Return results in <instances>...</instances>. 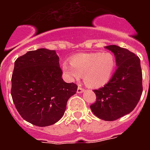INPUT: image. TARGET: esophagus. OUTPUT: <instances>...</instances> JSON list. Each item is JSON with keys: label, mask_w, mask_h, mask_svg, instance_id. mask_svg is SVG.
<instances>
[{"label": "esophagus", "mask_w": 150, "mask_h": 150, "mask_svg": "<svg viewBox=\"0 0 150 150\" xmlns=\"http://www.w3.org/2000/svg\"><path fill=\"white\" fill-rule=\"evenodd\" d=\"M83 91H84V88H82V87L79 86L77 88V93H83Z\"/></svg>", "instance_id": "obj_1"}]
</instances>
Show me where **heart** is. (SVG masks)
Instances as JSON below:
<instances>
[{"label":"heart","mask_w":150,"mask_h":150,"mask_svg":"<svg viewBox=\"0 0 150 150\" xmlns=\"http://www.w3.org/2000/svg\"><path fill=\"white\" fill-rule=\"evenodd\" d=\"M116 67V60L108 52L75 55L71 63L64 62L62 69L67 77L78 80L83 76L85 84L91 88L104 86L110 81Z\"/></svg>","instance_id":"obj_1"}]
</instances>
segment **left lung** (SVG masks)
<instances>
[{"label":"left lung","instance_id":"obj_1","mask_svg":"<svg viewBox=\"0 0 150 150\" xmlns=\"http://www.w3.org/2000/svg\"><path fill=\"white\" fill-rule=\"evenodd\" d=\"M116 58V72L104 87L94 90L96 101L90 106L94 114L114 121L132 112L143 92L142 71L139 57L116 45L105 46Z\"/></svg>","mask_w":150,"mask_h":150}]
</instances>
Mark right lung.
I'll use <instances>...</instances> for the list:
<instances>
[{"label": "right lung", "mask_w": 150, "mask_h": 150, "mask_svg": "<svg viewBox=\"0 0 150 150\" xmlns=\"http://www.w3.org/2000/svg\"><path fill=\"white\" fill-rule=\"evenodd\" d=\"M59 58L55 50L38 49L16 60L11 95L20 116L40 127L56 123L63 116L68 99L77 86L62 78Z\"/></svg>", "instance_id": "1"}]
</instances>
